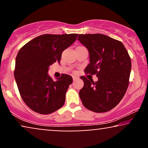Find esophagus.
Segmentation results:
<instances>
[{
  "instance_id": "esophagus-1",
  "label": "esophagus",
  "mask_w": 148,
  "mask_h": 148,
  "mask_svg": "<svg viewBox=\"0 0 148 148\" xmlns=\"http://www.w3.org/2000/svg\"><path fill=\"white\" fill-rule=\"evenodd\" d=\"M77 78V77H76V76H73V80H75Z\"/></svg>"
}]
</instances>
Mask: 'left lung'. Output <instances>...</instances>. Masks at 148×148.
Wrapping results in <instances>:
<instances>
[{"instance_id":"8db88e82","label":"left lung","mask_w":148,"mask_h":148,"mask_svg":"<svg viewBox=\"0 0 148 148\" xmlns=\"http://www.w3.org/2000/svg\"><path fill=\"white\" fill-rule=\"evenodd\" d=\"M77 40L88 48L90 63L86 74L96 75L94 82L80 77L84 86L79 91L83 104L95 112L114 108L125 96L129 84L131 60L123 43L104 34H79Z\"/></svg>"}]
</instances>
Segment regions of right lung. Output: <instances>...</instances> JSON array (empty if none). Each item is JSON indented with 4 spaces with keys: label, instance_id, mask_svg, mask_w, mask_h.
Instances as JSON below:
<instances>
[{
    "label": "right lung",
    "instance_id": "obj_1",
    "mask_svg": "<svg viewBox=\"0 0 148 148\" xmlns=\"http://www.w3.org/2000/svg\"><path fill=\"white\" fill-rule=\"evenodd\" d=\"M77 34H44L25 44L18 52L14 76L20 96L34 112L48 114L61 108L71 77L62 74L54 81L50 65L60 62L62 52L75 41Z\"/></svg>",
    "mask_w": 148,
    "mask_h": 148
}]
</instances>
